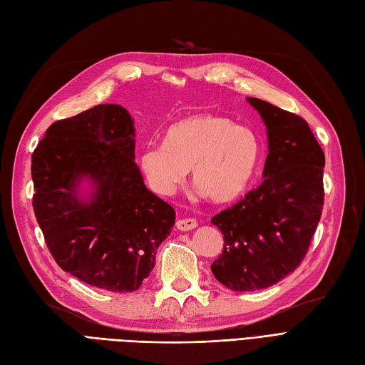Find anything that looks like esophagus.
Wrapping results in <instances>:
<instances>
[{
    "mask_svg": "<svg viewBox=\"0 0 365 365\" xmlns=\"http://www.w3.org/2000/svg\"><path fill=\"white\" fill-rule=\"evenodd\" d=\"M175 227L182 232H187V230H192L197 227V220L194 218H180L175 221Z\"/></svg>",
    "mask_w": 365,
    "mask_h": 365,
    "instance_id": "esophagus-1",
    "label": "esophagus"
}]
</instances>
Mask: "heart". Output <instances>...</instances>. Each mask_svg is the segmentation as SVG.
I'll return each instance as SVG.
<instances>
[{
	"label": "heart",
	"instance_id": "heart-1",
	"mask_svg": "<svg viewBox=\"0 0 365 365\" xmlns=\"http://www.w3.org/2000/svg\"><path fill=\"white\" fill-rule=\"evenodd\" d=\"M259 155L250 128L217 113H192L167 128L165 143L145 147L139 165L158 194H173L191 168L192 183L210 202L229 203L249 186Z\"/></svg>",
	"mask_w": 365,
	"mask_h": 365
}]
</instances>
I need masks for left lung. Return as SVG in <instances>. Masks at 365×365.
<instances>
[{
  "label": "left lung",
  "instance_id": "1",
  "mask_svg": "<svg viewBox=\"0 0 365 365\" xmlns=\"http://www.w3.org/2000/svg\"><path fill=\"white\" fill-rule=\"evenodd\" d=\"M267 125L268 156L262 183L212 218L225 235L210 265L232 291L272 287L308 253L324 203V153L308 123L259 98H247Z\"/></svg>",
  "mask_w": 365,
  "mask_h": 365
}]
</instances>
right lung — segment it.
I'll use <instances>...</instances> for the list:
<instances>
[{
	"label": "right lung",
	"instance_id": "obj_1",
	"mask_svg": "<svg viewBox=\"0 0 365 365\" xmlns=\"http://www.w3.org/2000/svg\"><path fill=\"white\" fill-rule=\"evenodd\" d=\"M86 177L91 200L78 197ZM33 210L54 261L88 285L136 291L174 226V209L147 190L135 127L118 104H98L46 128L31 155Z\"/></svg>",
	"mask_w": 365,
	"mask_h": 365
}]
</instances>
